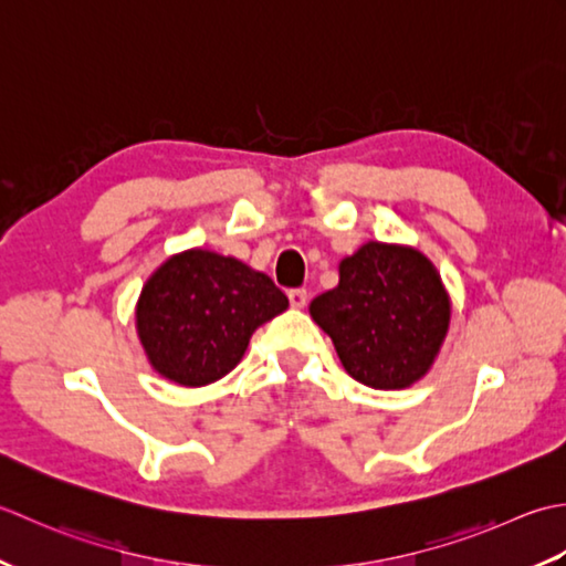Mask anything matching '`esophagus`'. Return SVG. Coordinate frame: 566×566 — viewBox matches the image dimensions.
I'll return each mask as SVG.
<instances>
[{
  "mask_svg": "<svg viewBox=\"0 0 566 566\" xmlns=\"http://www.w3.org/2000/svg\"><path fill=\"white\" fill-rule=\"evenodd\" d=\"M287 300H291L293 307H305L307 305V291H305V287H293V291H287Z\"/></svg>",
  "mask_w": 566,
  "mask_h": 566,
  "instance_id": "34e87169",
  "label": "esophagus"
}]
</instances>
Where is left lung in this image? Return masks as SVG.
<instances>
[{"label": "left lung", "mask_w": 566, "mask_h": 566, "mask_svg": "<svg viewBox=\"0 0 566 566\" xmlns=\"http://www.w3.org/2000/svg\"><path fill=\"white\" fill-rule=\"evenodd\" d=\"M352 378L378 390L428 374L449 327V297L420 251L368 241L339 263V285L310 303Z\"/></svg>", "instance_id": "left-lung-1"}]
</instances>
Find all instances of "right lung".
I'll list each match as a JSON object with an SVG mask.
<instances>
[{
	"mask_svg": "<svg viewBox=\"0 0 566 566\" xmlns=\"http://www.w3.org/2000/svg\"><path fill=\"white\" fill-rule=\"evenodd\" d=\"M285 307L287 297L269 275L192 249L168 259L146 281L136 329L160 376L205 386L232 371L253 329Z\"/></svg>",
	"mask_w": 566,
	"mask_h": 566,
	"instance_id": "right-lung-1",
	"label": "right lung"
}]
</instances>
